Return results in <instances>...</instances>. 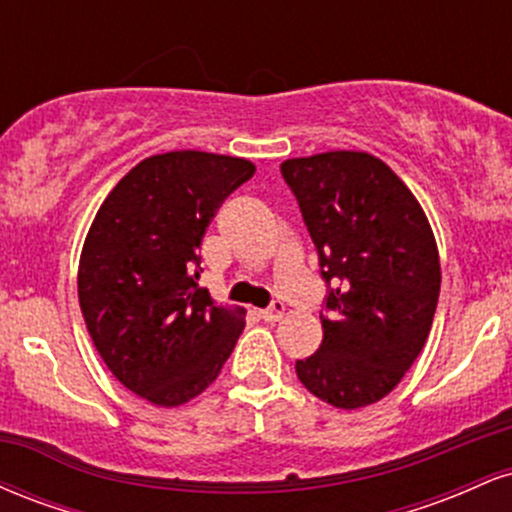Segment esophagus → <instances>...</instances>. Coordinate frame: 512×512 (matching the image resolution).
<instances>
[{
    "label": "esophagus",
    "mask_w": 512,
    "mask_h": 512,
    "mask_svg": "<svg viewBox=\"0 0 512 512\" xmlns=\"http://www.w3.org/2000/svg\"><path fill=\"white\" fill-rule=\"evenodd\" d=\"M284 313H286V305L281 301H274L272 305H269V308L260 310V317L264 322H276V320H281V317H284Z\"/></svg>",
    "instance_id": "obj_1"
}]
</instances>
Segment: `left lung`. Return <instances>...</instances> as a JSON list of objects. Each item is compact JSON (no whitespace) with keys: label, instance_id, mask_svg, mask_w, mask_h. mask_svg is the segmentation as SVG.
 Here are the masks:
<instances>
[{"label":"left lung","instance_id":"left-lung-1","mask_svg":"<svg viewBox=\"0 0 512 512\" xmlns=\"http://www.w3.org/2000/svg\"><path fill=\"white\" fill-rule=\"evenodd\" d=\"M327 281L322 344L298 380L337 409L395 390L424 349L440 257L419 199L380 158L327 151L281 163Z\"/></svg>","mask_w":512,"mask_h":512}]
</instances>
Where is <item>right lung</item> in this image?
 I'll use <instances>...</instances> for the list:
<instances>
[{
	"label": "right lung",
	"mask_w": 512,
	"mask_h": 512,
	"mask_svg": "<svg viewBox=\"0 0 512 512\" xmlns=\"http://www.w3.org/2000/svg\"><path fill=\"white\" fill-rule=\"evenodd\" d=\"M255 163L207 151L144 158L113 187L79 260V305L93 346L127 390L180 407L219 378L245 327L199 289L202 238Z\"/></svg>",
	"instance_id": "obj_1"
}]
</instances>
